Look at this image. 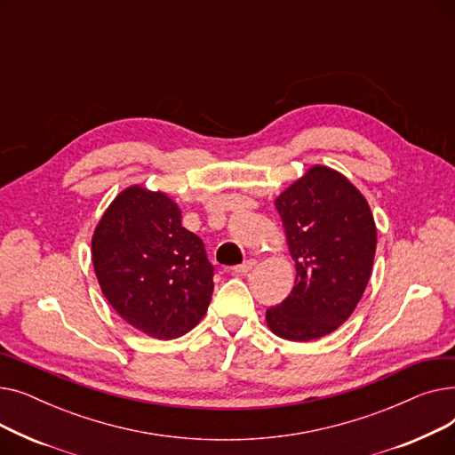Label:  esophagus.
Here are the masks:
<instances>
[{"label":"esophagus","mask_w":455,"mask_h":455,"mask_svg":"<svg viewBox=\"0 0 455 455\" xmlns=\"http://www.w3.org/2000/svg\"><path fill=\"white\" fill-rule=\"evenodd\" d=\"M254 267H256V259H254V258H249L247 261H243L242 266H235V267H234V273H235V275H245V273H251Z\"/></svg>","instance_id":"34e87169"}]
</instances>
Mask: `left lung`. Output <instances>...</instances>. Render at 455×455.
Wrapping results in <instances>:
<instances>
[{"label":"left lung","mask_w":455,"mask_h":455,"mask_svg":"<svg viewBox=\"0 0 455 455\" xmlns=\"http://www.w3.org/2000/svg\"><path fill=\"white\" fill-rule=\"evenodd\" d=\"M295 285L266 312L288 341H312L338 330L362 300L372 275L376 223L363 194L343 173L315 164L275 199Z\"/></svg>","instance_id":"obj_1"}]
</instances>
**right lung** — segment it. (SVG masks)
Returning a JSON list of instances; mask_svg holds the SVG:
<instances>
[{
  "label": "right lung",
  "mask_w": 455,
  "mask_h": 455,
  "mask_svg": "<svg viewBox=\"0 0 455 455\" xmlns=\"http://www.w3.org/2000/svg\"><path fill=\"white\" fill-rule=\"evenodd\" d=\"M164 191H119L92 234V264L116 314L155 339H175L204 317L213 267L201 237Z\"/></svg>",
  "instance_id": "obj_1"
}]
</instances>
